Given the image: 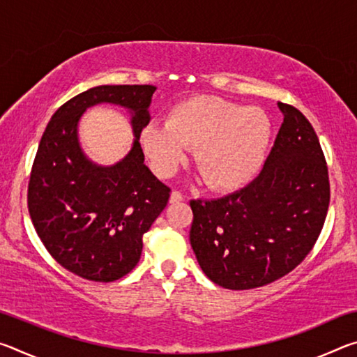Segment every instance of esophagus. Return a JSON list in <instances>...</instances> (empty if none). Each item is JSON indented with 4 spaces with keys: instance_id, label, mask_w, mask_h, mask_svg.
I'll return each instance as SVG.
<instances>
[{
    "instance_id": "34e87169",
    "label": "esophagus",
    "mask_w": 357,
    "mask_h": 357,
    "mask_svg": "<svg viewBox=\"0 0 357 357\" xmlns=\"http://www.w3.org/2000/svg\"><path fill=\"white\" fill-rule=\"evenodd\" d=\"M183 200H184V197H183V193H181L179 190H173L172 192L170 203H179V202H183Z\"/></svg>"
}]
</instances>
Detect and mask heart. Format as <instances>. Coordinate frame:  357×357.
<instances>
[{"label": "heart", "mask_w": 357, "mask_h": 357, "mask_svg": "<svg viewBox=\"0 0 357 357\" xmlns=\"http://www.w3.org/2000/svg\"><path fill=\"white\" fill-rule=\"evenodd\" d=\"M271 134V121L259 108L203 96L181 102L167 123L144 126L140 138L160 176H172L189 149H197V165L206 184L236 190L261 170Z\"/></svg>", "instance_id": "1"}]
</instances>
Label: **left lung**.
Masks as SVG:
<instances>
[{"mask_svg":"<svg viewBox=\"0 0 357 357\" xmlns=\"http://www.w3.org/2000/svg\"><path fill=\"white\" fill-rule=\"evenodd\" d=\"M263 170L217 200H192L190 244L211 280L228 289L273 283L302 263L328 215V165L315 129L293 105Z\"/></svg>","mask_w":357,"mask_h":357,"instance_id":"1","label":"left lung"}]
</instances>
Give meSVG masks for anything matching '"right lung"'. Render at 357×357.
<instances>
[{
    "mask_svg": "<svg viewBox=\"0 0 357 357\" xmlns=\"http://www.w3.org/2000/svg\"><path fill=\"white\" fill-rule=\"evenodd\" d=\"M153 84H102L66 102L47 124L28 183V211L48 253L75 275L113 282L135 268L143 234L165 209L170 187L144 165L138 142L149 123ZM110 101L129 107L136 140L113 167L81 153L76 124L88 106Z\"/></svg>",
    "mask_w": 357,
    "mask_h": 357,
    "instance_id": "1",
    "label": "right lung"
}]
</instances>
